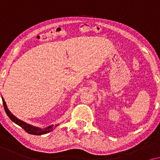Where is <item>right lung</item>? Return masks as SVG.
Instances as JSON below:
<instances>
[{
  "instance_id": "right-lung-1",
  "label": "right lung",
  "mask_w": 160,
  "mask_h": 160,
  "mask_svg": "<svg viewBox=\"0 0 160 160\" xmlns=\"http://www.w3.org/2000/svg\"><path fill=\"white\" fill-rule=\"evenodd\" d=\"M2 100H3L4 109H5V111L6 112V114H7V116H8V118H9L11 120L13 121L14 123H15L16 124H18L20 127H22V128L28 134H31V135H44V134L50 132L52 130L54 127L58 126L59 125V124L55 125V127H54V125H51V126H49L44 129H42V128H39V127H36L32 126V125L28 124V123H27L24 122V121L20 120V119L14 116V115L9 111V110L8 109L7 105H6V102L4 101L3 98H2Z\"/></svg>"
}]
</instances>
